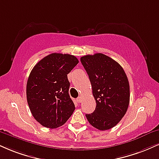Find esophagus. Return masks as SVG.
Here are the masks:
<instances>
[{
	"label": "esophagus",
	"instance_id": "esophagus-1",
	"mask_svg": "<svg viewBox=\"0 0 159 159\" xmlns=\"http://www.w3.org/2000/svg\"><path fill=\"white\" fill-rule=\"evenodd\" d=\"M81 99H82V98H81V96L78 97V98H77V102L78 103H81Z\"/></svg>",
	"mask_w": 159,
	"mask_h": 159
}]
</instances>
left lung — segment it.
Segmentation results:
<instances>
[{"instance_id":"8db88e82","label":"left lung","mask_w":159,"mask_h":159,"mask_svg":"<svg viewBox=\"0 0 159 159\" xmlns=\"http://www.w3.org/2000/svg\"><path fill=\"white\" fill-rule=\"evenodd\" d=\"M90 81L96 107L86 114L88 121L99 130L114 127L127 112L129 84L121 66L107 55L96 53L81 58Z\"/></svg>"}]
</instances>
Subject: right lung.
Instances as JSON below:
<instances>
[{
	"label": "right lung",
	"instance_id": "1",
	"mask_svg": "<svg viewBox=\"0 0 159 159\" xmlns=\"http://www.w3.org/2000/svg\"><path fill=\"white\" fill-rule=\"evenodd\" d=\"M78 63L74 55L52 53L30 72L26 84L27 103L33 117L43 127H61L73 113L75 107L69 95L67 74Z\"/></svg>",
	"mask_w": 159,
	"mask_h": 159
}]
</instances>
